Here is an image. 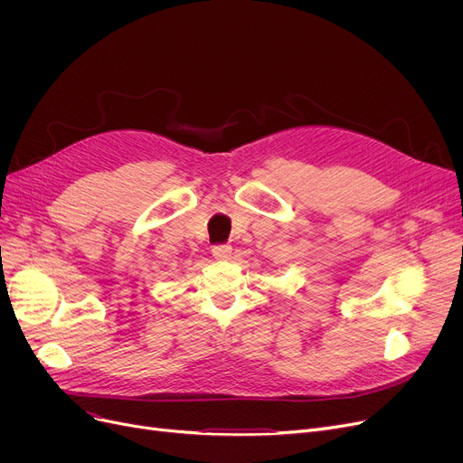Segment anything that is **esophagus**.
I'll list each match as a JSON object with an SVG mask.
<instances>
[{"mask_svg": "<svg viewBox=\"0 0 463 463\" xmlns=\"http://www.w3.org/2000/svg\"><path fill=\"white\" fill-rule=\"evenodd\" d=\"M212 255L215 259H219V260H227L232 255V246H229V244H217V246L212 248Z\"/></svg>", "mask_w": 463, "mask_h": 463, "instance_id": "34e87169", "label": "esophagus"}]
</instances>
